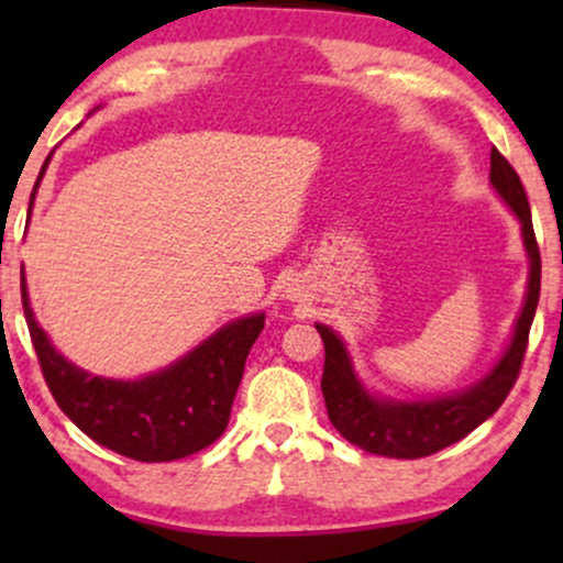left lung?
<instances>
[{"mask_svg": "<svg viewBox=\"0 0 563 563\" xmlns=\"http://www.w3.org/2000/svg\"><path fill=\"white\" fill-rule=\"evenodd\" d=\"M489 183L521 222V235H525L529 256L525 309L516 320L514 339H510L506 354L479 384L468 386L466 391L426 399V402H397V399H384L367 391L354 373L344 341L331 328L314 325L322 335V344H325V367H322L320 389L325 397L328 418H331L335 431L354 448L373 452V455L402 457V461L434 455V452L461 442L476 426L487 421L497 407L506 402L508 391L514 389L521 363H525L534 309L540 301V249L538 238H534L525 185L497 147H493V156H489Z\"/></svg>", "mask_w": 563, "mask_h": 563, "instance_id": "obj_1", "label": "left lung"}]
</instances>
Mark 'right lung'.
Returning <instances> with one entry per match:
<instances>
[{"mask_svg":"<svg viewBox=\"0 0 563 563\" xmlns=\"http://www.w3.org/2000/svg\"><path fill=\"white\" fill-rule=\"evenodd\" d=\"M21 294L38 365L57 407L97 444L132 461L166 463L209 448L224 434L245 357L260 339L264 314L228 322L190 354L153 376L113 380L89 376L55 352L31 312L23 273Z\"/></svg>","mask_w":563,"mask_h":563,"instance_id":"right-lung-1","label":"right lung"}]
</instances>
